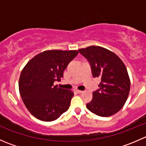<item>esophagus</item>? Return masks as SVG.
<instances>
[{
    "label": "esophagus",
    "instance_id": "obj_1",
    "mask_svg": "<svg viewBox=\"0 0 146 146\" xmlns=\"http://www.w3.org/2000/svg\"><path fill=\"white\" fill-rule=\"evenodd\" d=\"M75 91H76V92H78V93H82V92H83V91L79 90H77V89L75 90Z\"/></svg>",
    "mask_w": 146,
    "mask_h": 146
}]
</instances>
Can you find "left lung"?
<instances>
[{"label":"left lung","mask_w":146,"mask_h":146,"mask_svg":"<svg viewBox=\"0 0 146 146\" xmlns=\"http://www.w3.org/2000/svg\"><path fill=\"white\" fill-rule=\"evenodd\" d=\"M90 65L94 78H100L99 89L92 92L86 107L100 117H110L118 112L127 100L130 79L123 61L114 53L98 46L78 50Z\"/></svg>","instance_id":"left-lung-1"}]
</instances>
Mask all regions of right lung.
<instances>
[{"label": "right lung", "instance_id": "1", "mask_svg": "<svg viewBox=\"0 0 146 146\" xmlns=\"http://www.w3.org/2000/svg\"><path fill=\"white\" fill-rule=\"evenodd\" d=\"M78 54L77 50L45 51L23 69L19 90L25 107L36 119L52 121L68 110L73 92L58 88L54 82L64 77V70Z\"/></svg>", "mask_w": 146, "mask_h": 146}]
</instances>
